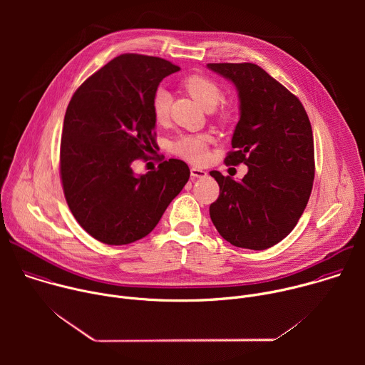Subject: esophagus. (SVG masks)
Here are the masks:
<instances>
[{
  "mask_svg": "<svg viewBox=\"0 0 365 365\" xmlns=\"http://www.w3.org/2000/svg\"><path fill=\"white\" fill-rule=\"evenodd\" d=\"M190 176H192V179L205 178V176H206V172H205L203 169H199V168H192V169H190Z\"/></svg>",
  "mask_w": 365,
  "mask_h": 365,
  "instance_id": "34e87169",
  "label": "esophagus"
}]
</instances>
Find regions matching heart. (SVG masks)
Wrapping results in <instances>:
<instances>
[{"instance_id": "1", "label": "heart", "mask_w": 365, "mask_h": 365, "mask_svg": "<svg viewBox=\"0 0 365 365\" xmlns=\"http://www.w3.org/2000/svg\"><path fill=\"white\" fill-rule=\"evenodd\" d=\"M185 91L193 98V101L203 110H212L221 99V88L210 78L202 75H192L183 81ZM153 113L158 121H165L169 113V93L165 89L158 91L153 99ZM224 113L222 117H227ZM210 135H186L173 144V151L180 158L200 163L206 155V144Z\"/></svg>"}]
</instances>
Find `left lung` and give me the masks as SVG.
Segmentation results:
<instances>
[{
	"instance_id": "8db88e82",
	"label": "left lung",
	"mask_w": 365,
	"mask_h": 365,
	"mask_svg": "<svg viewBox=\"0 0 365 365\" xmlns=\"http://www.w3.org/2000/svg\"><path fill=\"white\" fill-rule=\"evenodd\" d=\"M234 83L240 121L227 165L248 168L241 180L210 172L220 185L211 220L235 247L266 250L286 238L307 205L315 178L314 134L302 102L254 63H207Z\"/></svg>"
}]
</instances>
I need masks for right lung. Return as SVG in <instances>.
I'll list each match as a JSON object with an SVG mask.
<instances>
[{
	"instance_id": "1",
	"label": "right lung",
	"mask_w": 365,
	"mask_h": 365,
	"mask_svg": "<svg viewBox=\"0 0 365 365\" xmlns=\"http://www.w3.org/2000/svg\"><path fill=\"white\" fill-rule=\"evenodd\" d=\"M178 71L160 58L121 55L69 102L61 143L63 192L79 225L103 244L124 245L150 234L189 180L187 165L178 159L145 175L131 168L155 147L153 99Z\"/></svg>"
}]
</instances>
